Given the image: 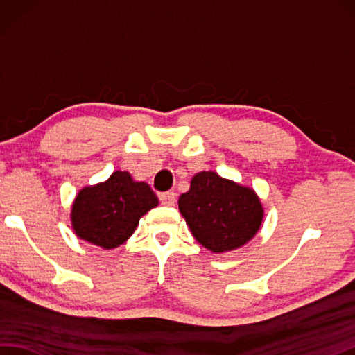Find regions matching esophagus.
Here are the masks:
<instances>
[{
    "instance_id": "esophagus-1",
    "label": "esophagus",
    "mask_w": 355,
    "mask_h": 355,
    "mask_svg": "<svg viewBox=\"0 0 355 355\" xmlns=\"http://www.w3.org/2000/svg\"><path fill=\"white\" fill-rule=\"evenodd\" d=\"M159 200L162 205H165V207H171V205H175L176 202V196L175 193H161L159 194Z\"/></svg>"
}]
</instances>
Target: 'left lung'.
Segmentation results:
<instances>
[{
	"label": "left lung",
	"instance_id": "left-lung-1",
	"mask_svg": "<svg viewBox=\"0 0 355 355\" xmlns=\"http://www.w3.org/2000/svg\"><path fill=\"white\" fill-rule=\"evenodd\" d=\"M178 203L193 237L214 254L244 246L255 237L264 218L255 190L216 171L196 173L190 190L180 194Z\"/></svg>",
	"mask_w": 355,
	"mask_h": 355
}]
</instances>
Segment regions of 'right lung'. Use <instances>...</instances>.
<instances>
[{
    "label": "right lung",
    "instance_id": "1",
    "mask_svg": "<svg viewBox=\"0 0 355 355\" xmlns=\"http://www.w3.org/2000/svg\"><path fill=\"white\" fill-rule=\"evenodd\" d=\"M156 194L129 171L116 170L105 182L83 187L71 207V226L78 239L111 250L128 241L139 218L157 207Z\"/></svg>",
    "mask_w": 355,
    "mask_h": 355
}]
</instances>
